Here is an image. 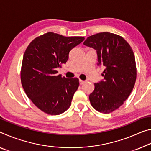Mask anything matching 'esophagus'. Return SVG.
Here are the masks:
<instances>
[{"mask_svg": "<svg viewBox=\"0 0 151 151\" xmlns=\"http://www.w3.org/2000/svg\"><path fill=\"white\" fill-rule=\"evenodd\" d=\"M85 83V81L79 80V83H80V85H83V84H84Z\"/></svg>", "mask_w": 151, "mask_h": 151, "instance_id": "obj_1", "label": "esophagus"}]
</instances>
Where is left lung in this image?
I'll list each match as a JSON object with an SVG mask.
<instances>
[{
    "label": "left lung",
    "mask_w": 151,
    "mask_h": 151,
    "mask_svg": "<svg viewBox=\"0 0 151 151\" xmlns=\"http://www.w3.org/2000/svg\"><path fill=\"white\" fill-rule=\"evenodd\" d=\"M83 44L96 50L98 65L105 68L104 79L95 83L89 95L91 104L98 111L110 113L124 104L134 87V54L123 37L109 32L89 36Z\"/></svg>",
    "instance_id": "1"
}]
</instances>
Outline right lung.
<instances>
[{
	"instance_id": "1",
	"label": "right lung",
	"mask_w": 151,
	"mask_h": 151,
	"mask_svg": "<svg viewBox=\"0 0 151 151\" xmlns=\"http://www.w3.org/2000/svg\"><path fill=\"white\" fill-rule=\"evenodd\" d=\"M84 40L48 32L33 40L26 49L21 84L29 99L42 111L59 115L70 106L79 80L62 77L56 69L66 63L70 50Z\"/></svg>"
}]
</instances>
